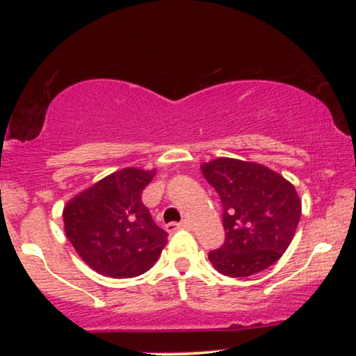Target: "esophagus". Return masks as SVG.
Returning a JSON list of instances; mask_svg holds the SVG:
<instances>
[{
  "label": "esophagus",
  "mask_w": 356,
  "mask_h": 356,
  "mask_svg": "<svg viewBox=\"0 0 356 356\" xmlns=\"http://www.w3.org/2000/svg\"><path fill=\"white\" fill-rule=\"evenodd\" d=\"M191 227V222L189 220H181V222H170V224H167L165 226V231L167 232H174V231H177V229H189Z\"/></svg>",
  "instance_id": "esophagus-1"
}]
</instances>
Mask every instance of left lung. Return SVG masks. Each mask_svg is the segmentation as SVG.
Masks as SVG:
<instances>
[{
    "label": "left lung",
    "instance_id": "1",
    "mask_svg": "<svg viewBox=\"0 0 356 356\" xmlns=\"http://www.w3.org/2000/svg\"><path fill=\"white\" fill-rule=\"evenodd\" d=\"M222 202L226 241L209 252L219 273L246 277L275 264L288 249L301 218L291 182L266 165L220 157L201 165Z\"/></svg>",
    "mask_w": 356,
    "mask_h": 356
}]
</instances>
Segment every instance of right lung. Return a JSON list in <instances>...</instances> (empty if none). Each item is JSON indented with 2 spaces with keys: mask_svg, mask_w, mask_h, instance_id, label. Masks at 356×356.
Listing matches in <instances>:
<instances>
[{
  "mask_svg": "<svg viewBox=\"0 0 356 356\" xmlns=\"http://www.w3.org/2000/svg\"><path fill=\"white\" fill-rule=\"evenodd\" d=\"M155 170L125 167L80 192L63 209L65 234L90 268L110 277L149 271L167 244L142 191Z\"/></svg>",
  "mask_w": 356,
  "mask_h": 356,
  "instance_id": "add662e5",
  "label": "right lung"
}]
</instances>
